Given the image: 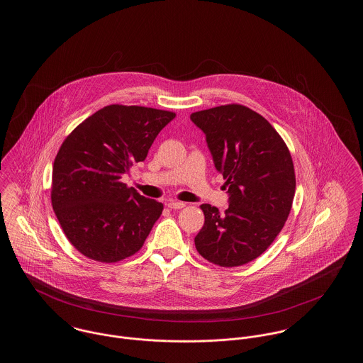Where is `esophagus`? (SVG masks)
<instances>
[{
  "label": "esophagus",
  "instance_id": "1",
  "mask_svg": "<svg viewBox=\"0 0 363 363\" xmlns=\"http://www.w3.org/2000/svg\"><path fill=\"white\" fill-rule=\"evenodd\" d=\"M167 206H169V208H172V209H181V208L186 207L185 203L177 201V200H170V201L167 203Z\"/></svg>",
  "mask_w": 363,
  "mask_h": 363
}]
</instances>
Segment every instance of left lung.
I'll use <instances>...</instances> for the list:
<instances>
[{
    "label": "left lung",
    "mask_w": 363,
    "mask_h": 363,
    "mask_svg": "<svg viewBox=\"0 0 363 363\" xmlns=\"http://www.w3.org/2000/svg\"><path fill=\"white\" fill-rule=\"evenodd\" d=\"M215 169L225 179L228 208L203 204L197 252L220 267L257 259L286 223L295 194L293 159L274 126L256 111L227 104L193 113Z\"/></svg>",
    "instance_id": "8db88e82"
}]
</instances>
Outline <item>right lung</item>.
Listing matches in <instances>:
<instances>
[{
	"label": "right lung",
	"mask_w": 363,
	"mask_h": 363,
	"mask_svg": "<svg viewBox=\"0 0 363 363\" xmlns=\"http://www.w3.org/2000/svg\"><path fill=\"white\" fill-rule=\"evenodd\" d=\"M172 111L110 104L62 143L52 166V204L70 243L86 257L116 262L135 255L163 204L122 184L144 162Z\"/></svg>",
	"instance_id": "add662e5"
}]
</instances>
